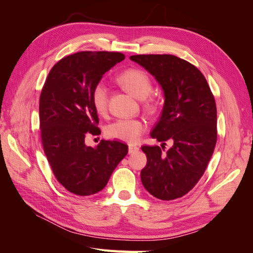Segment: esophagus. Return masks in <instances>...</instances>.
<instances>
[{"instance_id":"esophagus-1","label":"esophagus","mask_w":253,"mask_h":253,"mask_svg":"<svg viewBox=\"0 0 253 253\" xmlns=\"http://www.w3.org/2000/svg\"><path fill=\"white\" fill-rule=\"evenodd\" d=\"M139 150L138 147H136V145H128V153L129 154H133V153L137 152Z\"/></svg>"}]
</instances>
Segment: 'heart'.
Wrapping results in <instances>:
<instances>
[{"label":"heart","instance_id":"obj_1","mask_svg":"<svg viewBox=\"0 0 253 253\" xmlns=\"http://www.w3.org/2000/svg\"><path fill=\"white\" fill-rule=\"evenodd\" d=\"M120 85L128 93L138 99H143V104L150 111L156 109L154 98H147L152 90L153 83L150 76L140 68H128L122 72L116 78ZM91 104L95 112L99 115H105L108 112L109 89L103 82H98L91 89ZM145 131V124L140 119H118L112 122L105 128V134L109 138L118 139L129 143L138 141Z\"/></svg>","mask_w":253,"mask_h":253}]
</instances>
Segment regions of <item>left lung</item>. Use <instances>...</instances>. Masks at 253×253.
Listing matches in <instances>:
<instances>
[{
	"instance_id": "1",
	"label": "left lung",
	"mask_w": 253,
	"mask_h": 253,
	"mask_svg": "<svg viewBox=\"0 0 253 253\" xmlns=\"http://www.w3.org/2000/svg\"><path fill=\"white\" fill-rule=\"evenodd\" d=\"M154 76L164 89L165 104L151 137L173 147L166 153L143 145L147 165L142 185L153 196L172 201L186 195L204 175L217 139L216 104L205 76L188 61L173 55L129 57Z\"/></svg>"
}]
</instances>
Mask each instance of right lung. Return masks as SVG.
Listing matches in <instances>:
<instances>
[{
	"mask_svg": "<svg viewBox=\"0 0 253 253\" xmlns=\"http://www.w3.org/2000/svg\"><path fill=\"white\" fill-rule=\"evenodd\" d=\"M125 58L113 51L76 52L58 61L44 83L39 104L44 153L57 180L74 194L101 191L127 154V145L116 140L85 144L86 135L100 132L91 89Z\"/></svg>",
	"mask_w": 253,
	"mask_h": 253,
	"instance_id": "obj_1",
	"label": "right lung"
}]
</instances>
